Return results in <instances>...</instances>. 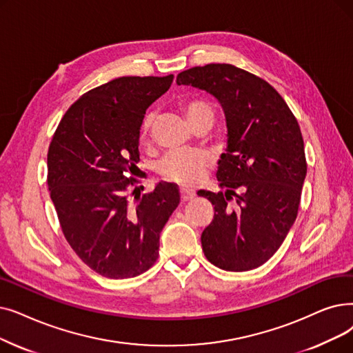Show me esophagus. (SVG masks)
<instances>
[{"mask_svg":"<svg viewBox=\"0 0 353 353\" xmlns=\"http://www.w3.org/2000/svg\"><path fill=\"white\" fill-rule=\"evenodd\" d=\"M180 196H181V201H190V199L194 197V192L193 190H189L186 188H181L180 189Z\"/></svg>","mask_w":353,"mask_h":353,"instance_id":"34e87169","label":"esophagus"}]
</instances>
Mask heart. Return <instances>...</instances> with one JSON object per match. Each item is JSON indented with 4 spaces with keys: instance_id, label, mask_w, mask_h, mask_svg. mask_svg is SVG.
Returning a JSON list of instances; mask_svg holds the SVG:
<instances>
[{
    "instance_id": "obj_1",
    "label": "heart",
    "mask_w": 353,
    "mask_h": 353,
    "mask_svg": "<svg viewBox=\"0 0 353 353\" xmlns=\"http://www.w3.org/2000/svg\"><path fill=\"white\" fill-rule=\"evenodd\" d=\"M183 112H185L188 121L192 127L199 124H213L214 110L213 106L203 99H190L183 103ZM152 122H154V114H147L143 121L141 137L147 139ZM209 165V156L202 150H179L168 152L164 156L159 165L157 172L165 179L183 186H192L203 177V173Z\"/></svg>"
}]
</instances>
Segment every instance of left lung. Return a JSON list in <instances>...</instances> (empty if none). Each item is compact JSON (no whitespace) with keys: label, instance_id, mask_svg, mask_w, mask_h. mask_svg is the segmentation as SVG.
<instances>
[{"label":"left lung","instance_id":"1","mask_svg":"<svg viewBox=\"0 0 353 353\" xmlns=\"http://www.w3.org/2000/svg\"><path fill=\"white\" fill-rule=\"evenodd\" d=\"M176 82L213 95L226 118L216 172L225 192H197L214 209L201 236L205 256L226 271L254 270L277 252L297 218L307 173L299 122L268 82L234 65L196 66Z\"/></svg>","mask_w":353,"mask_h":353}]
</instances>
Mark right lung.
I'll use <instances>...</instances> for the list:
<instances>
[{
  "label": "right lung",
  "instance_id": "1",
  "mask_svg": "<svg viewBox=\"0 0 353 353\" xmlns=\"http://www.w3.org/2000/svg\"><path fill=\"white\" fill-rule=\"evenodd\" d=\"M173 74L122 76L76 101L48 152V185L63 235L95 272L132 279L157 261L160 232L180 203L173 183L137 196L140 130ZM134 194V199L130 196Z\"/></svg>",
  "mask_w": 353,
  "mask_h": 353
}]
</instances>
